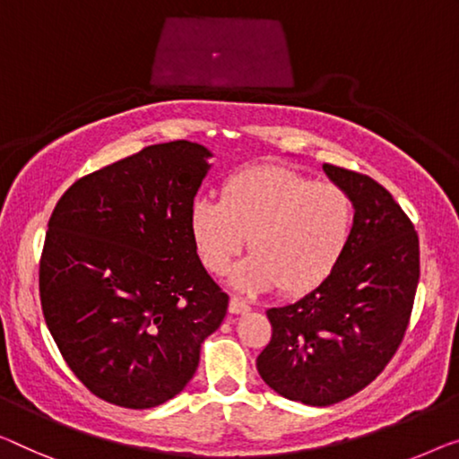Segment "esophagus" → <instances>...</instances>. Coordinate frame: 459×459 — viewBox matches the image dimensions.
<instances>
[{
    "label": "esophagus",
    "mask_w": 459,
    "mask_h": 459,
    "mask_svg": "<svg viewBox=\"0 0 459 459\" xmlns=\"http://www.w3.org/2000/svg\"><path fill=\"white\" fill-rule=\"evenodd\" d=\"M251 309L249 307V303L245 299H241V297H230V300H229V311L230 313H247Z\"/></svg>",
    "instance_id": "34e87169"
}]
</instances>
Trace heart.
Instances as JSON below:
<instances>
[{
	"instance_id": "1",
	"label": "heart",
	"mask_w": 459,
	"mask_h": 459,
	"mask_svg": "<svg viewBox=\"0 0 459 459\" xmlns=\"http://www.w3.org/2000/svg\"><path fill=\"white\" fill-rule=\"evenodd\" d=\"M354 204L333 183L284 167H255L229 177L221 202L200 197L189 229L202 264L227 273L247 247L232 282L247 292L280 286L297 295L316 289L344 255L352 235Z\"/></svg>"
}]
</instances>
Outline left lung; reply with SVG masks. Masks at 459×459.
Here are the masks:
<instances>
[{
    "mask_svg": "<svg viewBox=\"0 0 459 459\" xmlns=\"http://www.w3.org/2000/svg\"><path fill=\"white\" fill-rule=\"evenodd\" d=\"M351 195L352 235L317 289L265 311L272 340L257 371L284 398L332 406L367 387L404 340L420 276L419 235L371 177L324 164Z\"/></svg>",
    "mask_w": 459,
    "mask_h": 459,
    "instance_id": "left-lung-1",
    "label": "left lung"
}]
</instances>
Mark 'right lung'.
I'll use <instances>...</instances> for the list:
<instances>
[{
  "instance_id": "1",
  "label": "right lung",
  "mask_w": 459,
  "mask_h": 459,
  "mask_svg": "<svg viewBox=\"0 0 459 459\" xmlns=\"http://www.w3.org/2000/svg\"><path fill=\"white\" fill-rule=\"evenodd\" d=\"M210 150L177 140L82 177L59 197L39 265L40 307L72 373L108 404L146 410L194 377L227 316L189 214Z\"/></svg>"
}]
</instances>
